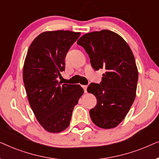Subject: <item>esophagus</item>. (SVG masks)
<instances>
[{"mask_svg":"<svg viewBox=\"0 0 159 159\" xmlns=\"http://www.w3.org/2000/svg\"><path fill=\"white\" fill-rule=\"evenodd\" d=\"M82 88L84 89V92L87 93V88H88V85H82Z\"/></svg>","mask_w":159,"mask_h":159,"instance_id":"1","label":"esophagus"}]
</instances>
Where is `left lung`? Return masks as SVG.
<instances>
[{
	"label": "left lung",
	"instance_id": "1",
	"mask_svg": "<svg viewBox=\"0 0 159 159\" xmlns=\"http://www.w3.org/2000/svg\"><path fill=\"white\" fill-rule=\"evenodd\" d=\"M77 43L85 50L95 70L106 71L100 84L91 83L87 89L97 98L90 118L101 128L116 127L135 98L138 71L133 53L120 35L108 30L84 34Z\"/></svg>",
	"mask_w": 159,
	"mask_h": 159
}]
</instances>
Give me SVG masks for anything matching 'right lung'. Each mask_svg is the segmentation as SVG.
I'll use <instances>...</instances> for the list:
<instances>
[{
    "label": "right lung",
    "mask_w": 159,
    "mask_h": 159,
    "mask_svg": "<svg viewBox=\"0 0 159 159\" xmlns=\"http://www.w3.org/2000/svg\"><path fill=\"white\" fill-rule=\"evenodd\" d=\"M80 32L68 30L41 33L30 45L23 68V80L32 110L48 132L58 133L69 127L83 89L80 84H61L65 57Z\"/></svg>",
    "instance_id": "right-lung-1"
}]
</instances>
